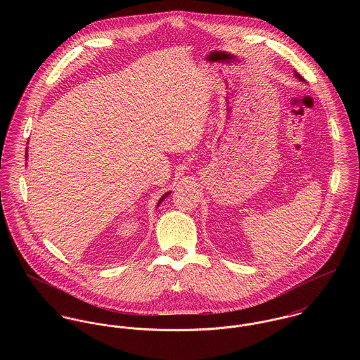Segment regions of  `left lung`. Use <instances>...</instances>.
<instances>
[{
	"instance_id": "left-lung-1",
	"label": "left lung",
	"mask_w": 360,
	"mask_h": 360,
	"mask_svg": "<svg viewBox=\"0 0 360 360\" xmlns=\"http://www.w3.org/2000/svg\"><path fill=\"white\" fill-rule=\"evenodd\" d=\"M295 76L300 79V80H302V77H301V75H298V73H295Z\"/></svg>"
}]
</instances>
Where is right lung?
I'll use <instances>...</instances> for the list:
<instances>
[{
  "instance_id": "obj_1",
  "label": "right lung",
  "mask_w": 360,
  "mask_h": 360,
  "mask_svg": "<svg viewBox=\"0 0 360 360\" xmlns=\"http://www.w3.org/2000/svg\"><path fill=\"white\" fill-rule=\"evenodd\" d=\"M26 158H27V154H26ZM169 194H170V193H166V194H165V195H163V197H162V198H160V200H159V202H158V205H156V206L160 205V202H162V201H163V200H165V198H166V197H167V195H169Z\"/></svg>"
}]
</instances>
